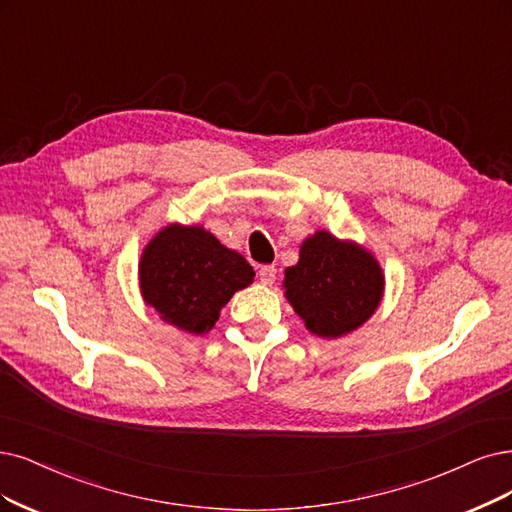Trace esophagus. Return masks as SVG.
<instances>
[{
  "instance_id": "34e87169",
  "label": "esophagus",
  "mask_w": 512,
  "mask_h": 512,
  "mask_svg": "<svg viewBox=\"0 0 512 512\" xmlns=\"http://www.w3.org/2000/svg\"><path fill=\"white\" fill-rule=\"evenodd\" d=\"M259 280L263 285H274L276 280V268L274 266H261L259 268Z\"/></svg>"
}]
</instances>
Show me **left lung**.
<instances>
[{
    "mask_svg": "<svg viewBox=\"0 0 512 512\" xmlns=\"http://www.w3.org/2000/svg\"><path fill=\"white\" fill-rule=\"evenodd\" d=\"M285 287L291 306L312 333L339 337L375 312L384 276L361 246L318 232L301 246L297 266L287 268Z\"/></svg>",
    "mask_w": 512,
    "mask_h": 512,
    "instance_id": "8db88e82",
    "label": "left lung"
}]
</instances>
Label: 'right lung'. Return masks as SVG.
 <instances>
[{"instance_id":"add662e5","label":"right lung","mask_w":512,"mask_h":512,"mask_svg":"<svg viewBox=\"0 0 512 512\" xmlns=\"http://www.w3.org/2000/svg\"><path fill=\"white\" fill-rule=\"evenodd\" d=\"M139 276L145 301L166 323L202 335L255 272L202 227L168 225L147 244Z\"/></svg>"}]
</instances>
